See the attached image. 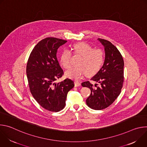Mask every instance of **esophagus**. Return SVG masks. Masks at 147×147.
<instances>
[{
    "label": "esophagus",
    "mask_w": 147,
    "mask_h": 147,
    "mask_svg": "<svg viewBox=\"0 0 147 147\" xmlns=\"http://www.w3.org/2000/svg\"><path fill=\"white\" fill-rule=\"evenodd\" d=\"M74 86L75 87H79V86H81V84L78 82V81H75L74 82Z\"/></svg>",
    "instance_id": "1"
}]
</instances>
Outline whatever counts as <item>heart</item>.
I'll return each instance as SVG.
<instances>
[{"label": "heart", "mask_w": 147, "mask_h": 147, "mask_svg": "<svg viewBox=\"0 0 147 147\" xmlns=\"http://www.w3.org/2000/svg\"><path fill=\"white\" fill-rule=\"evenodd\" d=\"M74 52L80 57L76 63V66L73 67L66 72V76L70 78L80 80L86 74L87 76L95 74L100 69L105 60V54L100 49H94L88 43H77L73 47ZM71 52L68 49L62 52L60 62L61 65L67 69L71 65Z\"/></svg>", "instance_id": "obj_1"}]
</instances>
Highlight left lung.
I'll return each instance as SVG.
<instances>
[{"label":"left lung","instance_id":"1","mask_svg":"<svg viewBox=\"0 0 147 147\" xmlns=\"http://www.w3.org/2000/svg\"><path fill=\"white\" fill-rule=\"evenodd\" d=\"M98 40L105 48V59L101 69L91 80L100 86H94L89 81L82 83V87L91 90L86 103L94 110L105 109L112 104L120 95L124 82V60L120 52L111 42L100 38Z\"/></svg>","mask_w":147,"mask_h":147}]
</instances>
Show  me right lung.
Segmentation results:
<instances>
[{
  "label": "right lung",
  "instance_id": "add662e5",
  "mask_svg": "<svg viewBox=\"0 0 147 147\" xmlns=\"http://www.w3.org/2000/svg\"><path fill=\"white\" fill-rule=\"evenodd\" d=\"M66 42V40L54 37L42 39L31 51L27 64L30 92L42 107L51 112H59L65 108L67 93L74 86L69 78L55 82L64 74L56 53Z\"/></svg>",
  "mask_w": 147,
  "mask_h": 147
}]
</instances>
